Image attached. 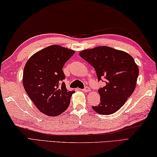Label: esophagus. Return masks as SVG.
<instances>
[{"label": "esophagus", "instance_id": "34e87169", "mask_svg": "<svg viewBox=\"0 0 157 157\" xmlns=\"http://www.w3.org/2000/svg\"><path fill=\"white\" fill-rule=\"evenodd\" d=\"M83 91L85 92H90V88L89 87H86L83 90Z\"/></svg>", "mask_w": 157, "mask_h": 157}]
</instances>
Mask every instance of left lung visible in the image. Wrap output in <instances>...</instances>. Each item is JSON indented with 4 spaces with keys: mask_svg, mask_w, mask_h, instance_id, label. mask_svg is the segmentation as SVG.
I'll use <instances>...</instances> for the list:
<instances>
[{
    "mask_svg": "<svg viewBox=\"0 0 157 157\" xmlns=\"http://www.w3.org/2000/svg\"><path fill=\"white\" fill-rule=\"evenodd\" d=\"M79 55L94 67L98 81L106 80L105 86L98 90L101 103L92 109L100 114H114L135 90L138 65L129 54L108 46L84 49Z\"/></svg>",
    "mask_w": 157,
    "mask_h": 157,
    "instance_id": "left-lung-1",
    "label": "left lung"
}]
</instances>
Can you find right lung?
I'll return each instance as SVG.
<instances>
[{"instance_id": "obj_1", "label": "right lung", "mask_w": 157, "mask_h": 157, "mask_svg": "<svg viewBox=\"0 0 157 157\" xmlns=\"http://www.w3.org/2000/svg\"><path fill=\"white\" fill-rule=\"evenodd\" d=\"M75 52L52 45L36 52L25 65L23 83L25 90L40 112L56 117L70 105L74 91H69L63 82V67Z\"/></svg>"}]
</instances>
